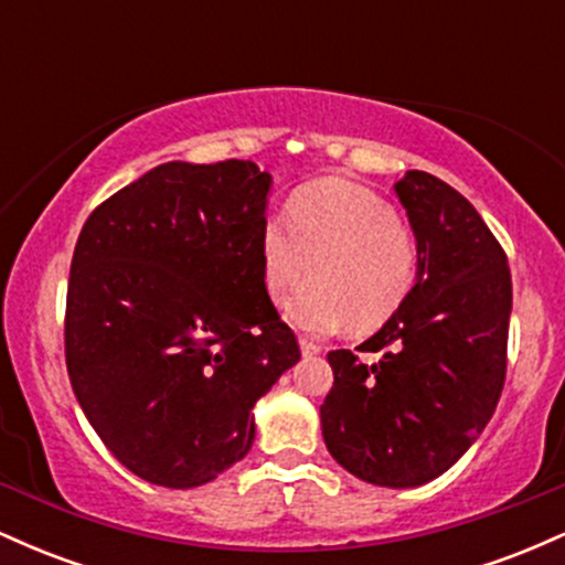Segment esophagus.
Returning a JSON list of instances; mask_svg holds the SVG:
<instances>
[{
  "instance_id": "esophagus-1",
  "label": "esophagus",
  "mask_w": 565,
  "mask_h": 565,
  "mask_svg": "<svg viewBox=\"0 0 565 565\" xmlns=\"http://www.w3.org/2000/svg\"><path fill=\"white\" fill-rule=\"evenodd\" d=\"M300 350H302V355H316V353H321V345L319 342H313V340H308V337H300Z\"/></svg>"
}]
</instances>
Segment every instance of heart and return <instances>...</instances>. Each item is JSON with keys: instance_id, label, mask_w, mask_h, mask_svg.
I'll list each match as a JSON object with an SVG mask.
<instances>
[{"instance_id": "obj_1", "label": "heart", "mask_w": 565, "mask_h": 565, "mask_svg": "<svg viewBox=\"0 0 565 565\" xmlns=\"http://www.w3.org/2000/svg\"><path fill=\"white\" fill-rule=\"evenodd\" d=\"M417 238L393 206L350 180L300 188L287 217H265L260 274L265 295L287 305V319L308 334H329L353 319L361 332L387 323L417 281Z\"/></svg>"}]
</instances>
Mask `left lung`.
Wrapping results in <instances>:
<instances>
[{
	"label": "left lung",
	"instance_id": "1",
	"mask_svg": "<svg viewBox=\"0 0 565 565\" xmlns=\"http://www.w3.org/2000/svg\"><path fill=\"white\" fill-rule=\"evenodd\" d=\"M419 249L404 308L361 353L332 350L334 385L321 404L327 449L361 481L423 486L476 444L508 369V255L476 206L436 174L395 183Z\"/></svg>",
	"mask_w": 565,
	"mask_h": 565
}]
</instances>
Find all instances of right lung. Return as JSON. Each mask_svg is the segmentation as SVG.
<instances>
[{
	"instance_id": "add662e5",
	"label": "right lung",
	"mask_w": 565,
	"mask_h": 565,
	"mask_svg": "<svg viewBox=\"0 0 565 565\" xmlns=\"http://www.w3.org/2000/svg\"><path fill=\"white\" fill-rule=\"evenodd\" d=\"M270 183L255 161H167L103 201L79 233L71 387L142 481H215L252 449L257 398L300 361L263 287Z\"/></svg>"
}]
</instances>
